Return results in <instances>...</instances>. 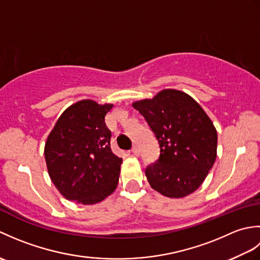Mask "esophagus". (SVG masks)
<instances>
[{
    "label": "esophagus",
    "instance_id": "obj_1",
    "mask_svg": "<svg viewBox=\"0 0 260 260\" xmlns=\"http://www.w3.org/2000/svg\"><path fill=\"white\" fill-rule=\"evenodd\" d=\"M132 153H133V155H135V156H139V155H140V150H139V147H137V146H134L133 148H132Z\"/></svg>",
    "mask_w": 260,
    "mask_h": 260
}]
</instances>
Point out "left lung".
<instances>
[{
    "label": "left lung",
    "instance_id": "1",
    "mask_svg": "<svg viewBox=\"0 0 260 260\" xmlns=\"http://www.w3.org/2000/svg\"><path fill=\"white\" fill-rule=\"evenodd\" d=\"M159 145V157L145 169L148 183L169 198L194 192L217 157L218 135L211 119L187 93L164 89L133 103Z\"/></svg>",
    "mask_w": 260,
    "mask_h": 260
}]
</instances>
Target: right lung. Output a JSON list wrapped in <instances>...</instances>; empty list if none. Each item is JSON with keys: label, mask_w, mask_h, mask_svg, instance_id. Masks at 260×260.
Masks as SVG:
<instances>
[{"label": "right lung", "mask_w": 260, "mask_h": 260, "mask_svg": "<svg viewBox=\"0 0 260 260\" xmlns=\"http://www.w3.org/2000/svg\"><path fill=\"white\" fill-rule=\"evenodd\" d=\"M112 108V104L80 101L64 110L48 136V173L67 200L95 204L118 184L123 159L112 152V133L105 123Z\"/></svg>", "instance_id": "obj_1"}]
</instances>
